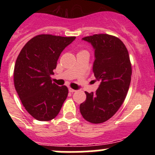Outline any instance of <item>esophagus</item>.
Wrapping results in <instances>:
<instances>
[{"mask_svg":"<svg viewBox=\"0 0 155 155\" xmlns=\"http://www.w3.org/2000/svg\"><path fill=\"white\" fill-rule=\"evenodd\" d=\"M68 91H69V92L73 93V92H74L75 90H74V89H72V88H71V87H69V88H68Z\"/></svg>","mask_w":155,"mask_h":155,"instance_id":"34e87169","label":"esophagus"}]
</instances>
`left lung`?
<instances>
[{
    "label": "left lung",
    "instance_id": "8db88e82",
    "mask_svg": "<svg viewBox=\"0 0 155 155\" xmlns=\"http://www.w3.org/2000/svg\"><path fill=\"white\" fill-rule=\"evenodd\" d=\"M94 50L92 71L100 84L95 92L85 91V102L80 105L83 118L91 124H101L118 111L130 84L132 68L124 42L108 34H95L82 39Z\"/></svg>",
    "mask_w": 155,
    "mask_h": 155
}]
</instances>
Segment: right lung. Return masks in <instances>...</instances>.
Returning a JSON list of instances; mask_svg holds the SVG:
<instances>
[{"label": "right lung", "instance_id": "obj_1", "mask_svg": "<svg viewBox=\"0 0 155 155\" xmlns=\"http://www.w3.org/2000/svg\"><path fill=\"white\" fill-rule=\"evenodd\" d=\"M75 38L36 35L25 45L16 60L15 90L25 109L37 120L55 118L68 97V87L53 83L50 76L61 53Z\"/></svg>", "mask_w": 155, "mask_h": 155}]
</instances>
